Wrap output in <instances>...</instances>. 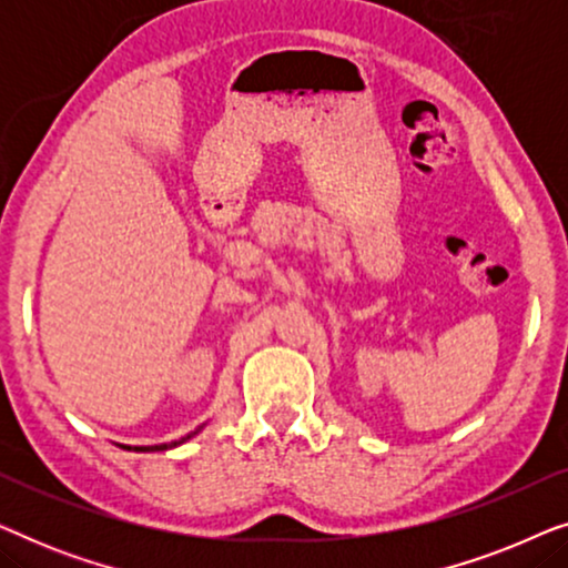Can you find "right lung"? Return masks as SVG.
Returning <instances> with one entry per match:
<instances>
[{"label": "right lung", "mask_w": 568, "mask_h": 568, "mask_svg": "<svg viewBox=\"0 0 568 568\" xmlns=\"http://www.w3.org/2000/svg\"><path fill=\"white\" fill-rule=\"evenodd\" d=\"M191 437V434H189ZM185 437V439H189ZM183 442V439H181ZM181 442H173V445H154V447H134V449H139V453H160V449H168V447H175V445H181Z\"/></svg>", "instance_id": "obj_1"}]
</instances>
